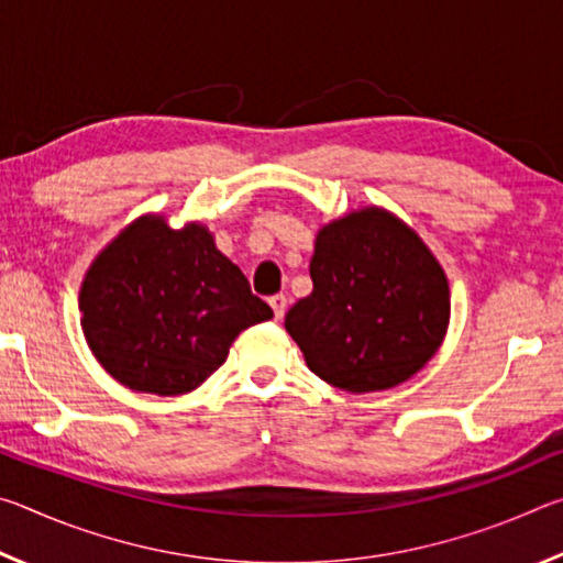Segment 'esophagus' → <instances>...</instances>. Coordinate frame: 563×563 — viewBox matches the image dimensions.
Listing matches in <instances>:
<instances>
[{
  "instance_id": "34e87169",
  "label": "esophagus",
  "mask_w": 563,
  "mask_h": 563,
  "mask_svg": "<svg viewBox=\"0 0 563 563\" xmlns=\"http://www.w3.org/2000/svg\"><path fill=\"white\" fill-rule=\"evenodd\" d=\"M268 302H271V308H273L275 320H283L285 310H288V298H285V295H273Z\"/></svg>"
}]
</instances>
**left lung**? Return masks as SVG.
<instances>
[{"label":"left lung","instance_id":"obj_1","mask_svg":"<svg viewBox=\"0 0 563 563\" xmlns=\"http://www.w3.org/2000/svg\"><path fill=\"white\" fill-rule=\"evenodd\" d=\"M312 292L285 330L308 367L345 393H377L419 373L450 325V283L412 228L367 206L320 228Z\"/></svg>","mask_w":563,"mask_h":563}]
</instances>
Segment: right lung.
<instances>
[{"label": "right lung", "instance_id": "add662e5", "mask_svg": "<svg viewBox=\"0 0 563 563\" xmlns=\"http://www.w3.org/2000/svg\"><path fill=\"white\" fill-rule=\"evenodd\" d=\"M93 357L121 385L186 395L223 365L233 340L273 310L201 223L141 216L93 258L79 292Z\"/></svg>", "mask_w": 563, "mask_h": 563}]
</instances>
